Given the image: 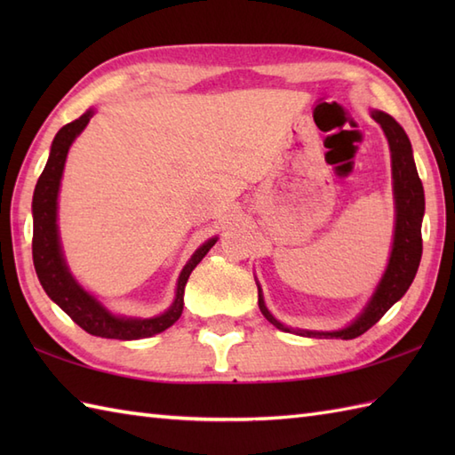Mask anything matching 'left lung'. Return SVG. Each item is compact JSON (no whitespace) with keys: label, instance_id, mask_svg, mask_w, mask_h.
Listing matches in <instances>:
<instances>
[{"label":"left lung","instance_id":"1","mask_svg":"<svg viewBox=\"0 0 455 455\" xmlns=\"http://www.w3.org/2000/svg\"><path fill=\"white\" fill-rule=\"evenodd\" d=\"M371 117L381 124L385 137L389 140L391 160H393V189H395V207H397V222H395V243L393 252L379 287L371 297L370 305L360 318L336 332H311V331H293L301 336H324V338H342V340H352L363 334L365 331L379 321V318L389 311V308L407 293L414 275L420 264L422 256V215H424V189L419 178L417 166L412 160V148L407 132L403 131L401 124L389 117L383 111H373ZM259 311L274 326L282 328L285 332H291L287 326L277 323L264 305L262 293H258Z\"/></svg>","mask_w":455,"mask_h":455}]
</instances>
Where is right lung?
<instances>
[{"label":"right lung","mask_w":455,"mask_h":455,"mask_svg":"<svg viewBox=\"0 0 455 455\" xmlns=\"http://www.w3.org/2000/svg\"><path fill=\"white\" fill-rule=\"evenodd\" d=\"M93 117V111L84 113L80 119L64 124L56 132L51 147V156H48L46 166L36 181L35 196H33V264L36 269L38 282H41L46 295L62 308V311L72 318V321L82 326L85 332L101 338H117V340H139V338H148L166 331L178 321L183 311V289L189 279V274L196 269L209 250L215 246L217 238L207 240L193 258L183 267L178 282L176 301L166 313L154 318H123L111 315L98 299H93L88 291L76 283L72 274L68 272L60 240H58L56 227V199L58 188H60V178L64 170V162L68 156V148L74 139L85 129V124Z\"/></svg>","instance_id":"add662e5"}]
</instances>
